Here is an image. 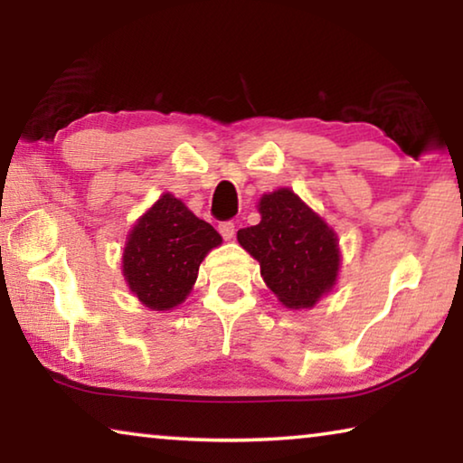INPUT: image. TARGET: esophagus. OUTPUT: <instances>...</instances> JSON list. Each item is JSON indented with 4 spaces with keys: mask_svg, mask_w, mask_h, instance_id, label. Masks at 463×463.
<instances>
[{
    "mask_svg": "<svg viewBox=\"0 0 463 463\" xmlns=\"http://www.w3.org/2000/svg\"><path fill=\"white\" fill-rule=\"evenodd\" d=\"M218 232L222 234V239H232L234 237V222L232 221H224V222H221L218 224Z\"/></svg>",
    "mask_w": 463,
    "mask_h": 463,
    "instance_id": "obj_1",
    "label": "esophagus"
}]
</instances>
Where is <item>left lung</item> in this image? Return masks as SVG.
<instances>
[{"label": "left lung", "mask_w": 463, "mask_h": 463, "mask_svg": "<svg viewBox=\"0 0 463 463\" xmlns=\"http://www.w3.org/2000/svg\"><path fill=\"white\" fill-rule=\"evenodd\" d=\"M261 222L237 239L261 265V278L288 308H310L333 288L339 271L335 232L294 192L265 194Z\"/></svg>", "instance_id": "obj_1"}]
</instances>
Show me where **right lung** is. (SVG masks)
Masks as SVG:
<instances>
[{
  "mask_svg": "<svg viewBox=\"0 0 463 463\" xmlns=\"http://www.w3.org/2000/svg\"><path fill=\"white\" fill-rule=\"evenodd\" d=\"M222 237L171 194L140 218L124 247L122 271L145 307L169 310L190 294L200 263Z\"/></svg>",
  "mask_w": 463,
  "mask_h": 463,
  "instance_id": "1",
  "label": "right lung"
}]
</instances>
